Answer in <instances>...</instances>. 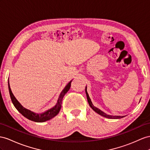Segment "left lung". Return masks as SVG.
Wrapping results in <instances>:
<instances>
[{
  "instance_id": "obj_1",
  "label": "left lung",
  "mask_w": 150,
  "mask_h": 150,
  "mask_svg": "<svg viewBox=\"0 0 150 150\" xmlns=\"http://www.w3.org/2000/svg\"><path fill=\"white\" fill-rule=\"evenodd\" d=\"M86 93L87 95V101L88 103H89V105L91 106V108L93 109L95 112H96L97 113H98L99 115H101V116L104 117L105 118H110V119H117V118H123L124 117V116H113V115H107L106 113H105V112H103V111H101V110H99V108H96V107L94 106L93 104V103H92L91 99L89 98V96L87 92V86L86 87Z\"/></svg>"
}]
</instances>
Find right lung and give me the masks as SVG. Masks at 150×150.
<instances>
[{
	"label": "right lung",
	"mask_w": 150,
	"mask_h": 150,
	"mask_svg": "<svg viewBox=\"0 0 150 150\" xmlns=\"http://www.w3.org/2000/svg\"><path fill=\"white\" fill-rule=\"evenodd\" d=\"M71 81L72 80L67 84L66 86L64 87V89L61 91L56 105L54 107H52V108H51V109L45 111V112L42 113H36L35 112H33L32 111L24 108V107L20 104V102L17 100L16 98L14 97L12 91H11L9 81H8V87H9V91L11 101H12L13 104L14 105L15 108L17 109V110L19 112H20L22 115H23L25 117L28 118L30 120H32L35 122H44L45 121L51 120V118H54L56 115H57L59 113L61 108V104H62L63 98L64 97V96L65 95V94H66L69 91V89H70Z\"/></svg>",
	"instance_id": "add662e5"
}]
</instances>
